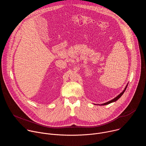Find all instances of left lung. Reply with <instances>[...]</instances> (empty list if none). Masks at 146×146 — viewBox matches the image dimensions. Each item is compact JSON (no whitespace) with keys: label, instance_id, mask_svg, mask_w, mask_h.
<instances>
[{"label":"left lung","instance_id":"8db88e82","mask_svg":"<svg viewBox=\"0 0 146 146\" xmlns=\"http://www.w3.org/2000/svg\"><path fill=\"white\" fill-rule=\"evenodd\" d=\"M127 86H128V85L126 86V87L125 88V90L122 91V92H121L119 95H118L116 98H114L113 99H112V100H111L110 101H109V102H106V103H103V104H102V105H108V104H109V103H112V102H115L116 100H117L122 95H123V92H125V91L126 90V89H127Z\"/></svg>","mask_w":146,"mask_h":146}]
</instances>
